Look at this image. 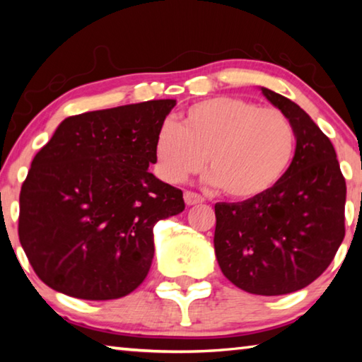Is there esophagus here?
Returning <instances> with one entry per match:
<instances>
[{"mask_svg":"<svg viewBox=\"0 0 362 362\" xmlns=\"http://www.w3.org/2000/svg\"><path fill=\"white\" fill-rule=\"evenodd\" d=\"M183 199H185V204L187 206H194V204H199L203 203L204 198L198 193H193V192H185L183 193Z\"/></svg>","mask_w":362,"mask_h":362,"instance_id":"1","label":"esophagus"}]
</instances>
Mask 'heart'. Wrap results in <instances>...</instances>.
Returning a JSON list of instances; mask_svg holds the SVG:
<instances>
[{
    "label": "heart",
    "instance_id": "1",
    "mask_svg": "<svg viewBox=\"0 0 362 362\" xmlns=\"http://www.w3.org/2000/svg\"><path fill=\"white\" fill-rule=\"evenodd\" d=\"M296 150V132L278 108L236 97L196 102L180 126L166 121L155 137L159 175L177 183L212 170L209 183L235 199H252L281 180Z\"/></svg>",
    "mask_w": 362,
    "mask_h": 362
}]
</instances>
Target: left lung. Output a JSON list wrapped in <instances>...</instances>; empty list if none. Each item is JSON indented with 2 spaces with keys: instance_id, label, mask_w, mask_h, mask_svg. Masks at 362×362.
<instances>
[{
  "instance_id": "1",
  "label": "left lung",
  "mask_w": 362,
  "mask_h": 362,
  "mask_svg": "<svg viewBox=\"0 0 362 362\" xmlns=\"http://www.w3.org/2000/svg\"><path fill=\"white\" fill-rule=\"evenodd\" d=\"M296 132L291 166L257 198L216 204L214 249L233 284L284 296L321 276L345 236L346 185L329 137L287 97L259 88Z\"/></svg>"
}]
</instances>
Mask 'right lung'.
Here are the masks:
<instances>
[{"label": "right lung", "instance_id": "1", "mask_svg": "<svg viewBox=\"0 0 362 362\" xmlns=\"http://www.w3.org/2000/svg\"><path fill=\"white\" fill-rule=\"evenodd\" d=\"M175 103L70 116L36 153L21 189L19 240L42 283L83 300L119 298L142 284L153 226L185 209L182 189L148 170Z\"/></svg>", "mask_w": 362, "mask_h": 362}]
</instances>
